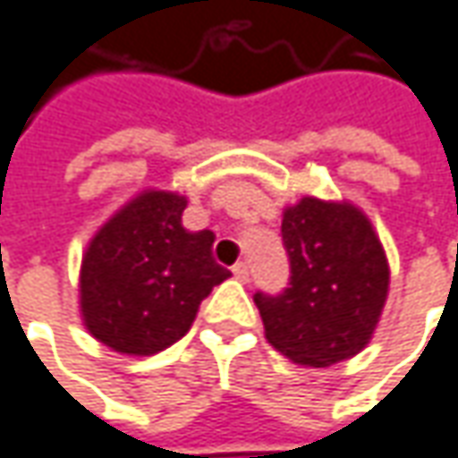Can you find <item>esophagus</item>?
Here are the masks:
<instances>
[{
    "mask_svg": "<svg viewBox=\"0 0 458 458\" xmlns=\"http://www.w3.org/2000/svg\"><path fill=\"white\" fill-rule=\"evenodd\" d=\"M232 273H234V278L242 281V284H247V281H250V267H247V263H237L234 267H232Z\"/></svg>",
    "mask_w": 458,
    "mask_h": 458,
    "instance_id": "esophagus-1",
    "label": "esophagus"
}]
</instances>
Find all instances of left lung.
I'll use <instances>...</instances> for the list:
<instances>
[{
	"mask_svg": "<svg viewBox=\"0 0 458 458\" xmlns=\"http://www.w3.org/2000/svg\"><path fill=\"white\" fill-rule=\"evenodd\" d=\"M291 284L255 293L267 343L299 366L327 369L374 337L389 296V263L371 218L351 200L304 195L284 208Z\"/></svg>",
	"mask_w": 458,
	"mask_h": 458,
	"instance_id": "obj_1",
	"label": "left lung"
}]
</instances>
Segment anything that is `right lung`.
<instances>
[{
  "label": "right lung",
  "instance_id": "add662e5",
  "mask_svg": "<svg viewBox=\"0 0 458 458\" xmlns=\"http://www.w3.org/2000/svg\"><path fill=\"white\" fill-rule=\"evenodd\" d=\"M188 198L141 191L89 240L80 267L87 332L123 355H154L195 322L200 301L232 273L214 263V232H188Z\"/></svg>",
  "mask_w": 458,
  "mask_h": 458
}]
</instances>
